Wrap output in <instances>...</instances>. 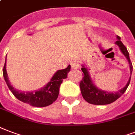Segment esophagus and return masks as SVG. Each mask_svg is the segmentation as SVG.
<instances>
[{
  "label": "esophagus",
  "mask_w": 135,
  "mask_h": 135,
  "mask_svg": "<svg viewBox=\"0 0 135 135\" xmlns=\"http://www.w3.org/2000/svg\"><path fill=\"white\" fill-rule=\"evenodd\" d=\"M71 65L72 69L73 70H76V69H78L79 67H80V64H79V62L77 61V60H74L70 63Z\"/></svg>",
  "instance_id": "esophagus-1"
}]
</instances>
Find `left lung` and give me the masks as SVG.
Wrapping results in <instances>:
<instances>
[{
  "label": "left lung",
  "instance_id": "left-lung-1",
  "mask_svg": "<svg viewBox=\"0 0 135 135\" xmlns=\"http://www.w3.org/2000/svg\"><path fill=\"white\" fill-rule=\"evenodd\" d=\"M117 40L115 42V44L119 46V49L122 52V54L126 57L129 64V68H130V74L132 75V64L131 62V60L129 59V52L127 51L126 47L124 46L123 43L120 40V37L117 35ZM82 71L84 73V77H83V80L80 81V88L81 93L83 95V98L85 100V101L90 103L93 105H108L112 102H114L117 100L119 98H120L122 95H123L124 93L126 91L127 88L130 83V79H131V75L129 77V80L126 84V85L124 88H122L118 92L116 93H108L107 91L102 90L93 84V81L91 80L90 76L89 74L88 69L84 66V65H82Z\"/></svg>",
  "mask_w": 135,
  "mask_h": 135
}]
</instances>
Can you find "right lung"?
I'll return each instance as SVG.
<instances>
[{
  "label": "right lung",
  "mask_w": 135,
  "mask_h": 135,
  "mask_svg": "<svg viewBox=\"0 0 135 135\" xmlns=\"http://www.w3.org/2000/svg\"><path fill=\"white\" fill-rule=\"evenodd\" d=\"M70 70V65H69L65 69L57 70L49 83L40 90L26 93L18 90L11 85L6 71V58L3 70V75L9 90L18 100L33 107H43L51 105L57 100L59 95L60 86L64 79L67 78V75Z\"/></svg>",
  "instance_id": "1"
}]
</instances>
